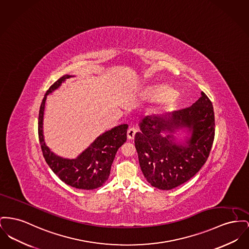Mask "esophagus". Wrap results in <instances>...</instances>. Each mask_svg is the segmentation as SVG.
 <instances>
[{"mask_svg": "<svg viewBox=\"0 0 249 249\" xmlns=\"http://www.w3.org/2000/svg\"><path fill=\"white\" fill-rule=\"evenodd\" d=\"M136 132H137V130H136L135 128H130V129L128 130V132H127L128 139L132 140V139L134 138V136H135V133H136Z\"/></svg>", "mask_w": 249, "mask_h": 249, "instance_id": "34e87169", "label": "esophagus"}]
</instances>
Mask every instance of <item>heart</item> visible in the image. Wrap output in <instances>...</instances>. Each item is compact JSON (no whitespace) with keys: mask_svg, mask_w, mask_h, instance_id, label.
<instances>
[{"mask_svg":"<svg viewBox=\"0 0 249 249\" xmlns=\"http://www.w3.org/2000/svg\"><path fill=\"white\" fill-rule=\"evenodd\" d=\"M176 90L168 85H157L146 89L145 96L152 102H160L162 108L166 111H171L177 108L179 100L175 94Z\"/></svg>","mask_w":249,"mask_h":249,"instance_id":"1","label":"heart"}]
</instances>
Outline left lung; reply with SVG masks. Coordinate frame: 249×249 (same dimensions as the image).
<instances>
[{
    "label": "left lung",
    "mask_w": 249,
    "mask_h": 249,
    "mask_svg": "<svg viewBox=\"0 0 249 249\" xmlns=\"http://www.w3.org/2000/svg\"><path fill=\"white\" fill-rule=\"evenodd\" d=\"M139 126L141 132H136L134 144L141 170L153 187L171 190L189 180L207 161L215 132L213 107L201 92L190 107L144 117ZM179 128L191 133L184 143L172 134Z\"/></svg>",
    "instance_id": "obj_1"
}]
</instances>
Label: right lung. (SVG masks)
Listing matches in <instances>:
<instances>
[{
  "mask_svg": "<svg viewBox=\"0 0 249 249\" xmlns=\"http://www.w3.org/2000/svg\"><path fill=\"white\" fill-rule=\"evenodd\" d=\"M71 75H64L45 94L38 115V137L48 165L66 184L83 190L101 187L108 179L117 149L127 140V124H121L100 135L76 159H65L55 155L46 146L43 135V115L47 96Z\"/></svg>",
  "mask_w": 249,
  "mask_h": 249,
  "instance_id": "1",
  "label": "right lung"
}]
</instances>
